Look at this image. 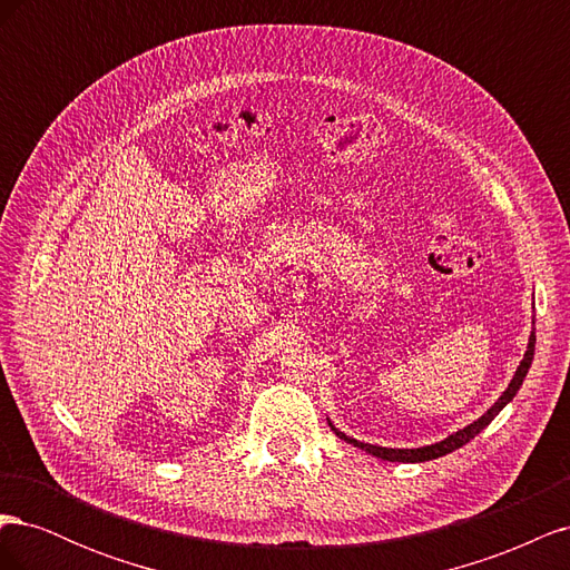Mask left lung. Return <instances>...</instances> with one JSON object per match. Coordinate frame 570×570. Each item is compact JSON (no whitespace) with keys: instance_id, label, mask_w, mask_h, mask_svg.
Returning <instances> with one entry per match:
<instances>
[{"instance_id":"8db88e82","label":"left lung","mask_w":570,"mask_h":570,"mask_svg":"<svg viewBox=\"0 0 570 570\" xmlns=\"http://www.w3.org/2000/svg\"><path fill=\"white\" fill-rule=\"evenodd\" d=\"M532 325H534V321H532ZM532 356H534V327H532V333H530L528 350H525V354H523L521 366L515 368V373H513V381H511V383H509V387L502 392V396H499V400H497V402H494L485 413H482V416H480L478 421H473L471 425H465L463 430H456L454 435L444 438L442 442L428 444V446H419V450H390V446L366 444V442H358V440H354V438H347L344 433H340L337 428H333V423H331V428L335 430V435H337V438H342L344 442H350V444L358 446V450H364V452H368V454H373V456H377V459H383V461L421 463V461H430V459H440V456H444V454H450V452L459 450V446H463L465 442H471V440L480 433V430H485V428L494 421L497 413L502 411V409L513 400L515 392L521 390V385H523V381H525V375H528V368H530V364H532Z\"/></svg>"}]
</instances>
